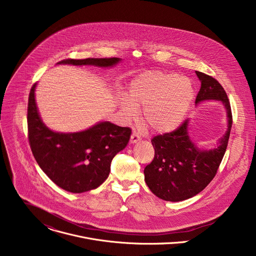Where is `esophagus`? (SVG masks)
Returning a JSON list of instances; mask_svg holds the SVG:
<instances>
[{"mask_svg": "<svg viewBox=\"0 0 256 256\" xmlns=\"http://www.w3.org/2000/svg\"><path fill=\"white\" fill-rule=\"evenodd\" d=\"M140 136H138V134H136V132H134L132 134V136H130V142L132 144H136V142H140Z\"/></svg>", "mask_w": 256, "mask_h": 256, "instance_id": "obj_1", "label": "esophagus"}]
</instances>
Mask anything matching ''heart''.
Listing matches in <instances>:
<instances>
[{
    "label": "heart",
    "instance_id": "obj_1",
    "mask_svg": "<svg viewBox=\"0 0 256 256\" xmlns=\"http://www.w3.org/2000/svg\"><path fill=\"white\" fill-rule=\"evenodd\" d=\"M128 94L120 99L126 118H136V106H144V124L160 134L173 132L182 124L196 95L190 80L161 70L142 72L130 83Z\"/></svg>",
    "mask_w": 256,
    "mask_h": 256
}]
</instances>
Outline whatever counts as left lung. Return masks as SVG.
I'll list each match as a JSON object with an SVG mask.
<instances>
[{"label":"left lung","mask_w":256,"mask_h":256,"mask_svg":"<svg viewBox=\"0 0 256 256\" xmlns=\"http://www.w3.org/2000/svg\"><path fill=\"white\" fill-rule=\"evenodd\" d=\"M200 81L196 104L208 100L221 101L227 112V130L216 147L200 149L188 136L186 120L177 130L159 134L152 140L155 149L153 161L144 170L150 190L167 202L190 198L208 186L225 155L232 128V112L228 96L216 79L196 70Z\"/></svg>","instance_id":"obj_1"}]
</instances>
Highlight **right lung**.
<instances>
[{
  "label": "right lung",
  "instance_id": "right-lung-1",
  "mask_svg": "<svg viewBox=\"0 0 256 256\" xmlns=\"http://www.w3.org/2000/svg\"><path fill=\"white\" fill-rule=\"evenodd\" d=\"M120 60V58H68L58 64L109 68ZM35 88L36 83L29 93L27 124L30 148L36 162L52 181L68 192L83 194L97 188L107 179L114 157L126 147L130 128L101 122L82 132H54L40 118Z\"/></svg>",
  "mask_w": 256,
  "mask_h": 256
}]
</instances>
